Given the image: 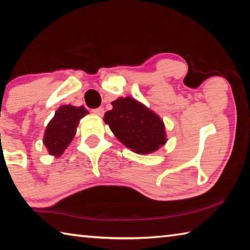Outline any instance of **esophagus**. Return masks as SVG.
Listing matches in <instances>:
<instances>
[{"label": "esophagus", "mask_w": 250, "mask_h": 250, "mask_svg": "<svg viewBox=\"0 0 250 250\" xmlns=\"http://www.w3.org/2000/svg\"><path fill=\"white\" fill-rule=\"evenodd\" d=\"M92 112L95 113V115H97V116H104V109L103 108V107H99V108H96V109H94L92 110Z\"/></svg>", "instance_id": "esophagus-1"}]
</instances>
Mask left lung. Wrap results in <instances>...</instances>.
Here are the masks:
<instances>
[{
    "instance_id": "1",
    "label": "left lung",
    "mask_w": 250,
    "mask_h": 250,
    "mask_svg": "<svg viewBox=\"0 0 250 250\" xmlns=\"http://www.w3.org/2000/svg\"><path fill=\"white\" fill-rule=\"evenodd\" d=\"M104 121L118 140L139 154L158 150L167 142L163 121L145 104L133 98H118Z\"/></svg>"
}]
</instances>
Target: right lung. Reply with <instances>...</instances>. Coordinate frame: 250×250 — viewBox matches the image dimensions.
<instances>
[{
  "label": "right lung",
  "mask_w": 250,
  "mask_h": 250,
  "mask_svg": "<svg viewBox=\"0 0 250 250\" xmlns=\"http://www.w3.org/2000/svg\"><path fill=\"white\" fill-rule=\"evenodd\" d=\"M88 110L74 105H62L46 128L44 145L49 154L59 156L68 146L76 134V128L82 118L88 115Z\"/></svg>",
  "instance_id": "obj_1"
}]
</instances>
